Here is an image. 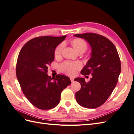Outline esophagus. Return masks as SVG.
I'll use <instances>...</instances> for the list:
<instances>
[{
  "mask_svg": "<svg viewBox=\"0 0 134 134\" xmlns=\"http://www.w3.org/2000/svg\"><path fill=\"white\" fill-rule=\"evenodd\" d=\"M70 80H71V82H74V79L73 78H70Z\"/></svg>",
  "mask_w": 134,
  "mask_h": 134,
  "instance_id": "esophagus-1",
  "label": "esophagus"
}]
</instances>
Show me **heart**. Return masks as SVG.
<instances>
[{"instance_id": "heart-1", "label": "heart", "mask_w": 134, "mask_h": 134, "mask_svg": "<svg viewBox=\"0 0 134 134\" xmlns=\"http://www.w3.org/2000/svg\"><path fill=\"white\" fill-rule=\"evenodd\" d=\"M72 46L75 50L79 52L80 51H86L87 47V44L84 40L80 38H75L71 42ZM64 44L60 43L56 47L55 50V55L56 57H59L62 54V50L63 49ZM82 67V64L78 62H65L60 65V69L63 72H65L68 75H72L75 74L76 70H78Z\"/></svg>"}]
</instances>
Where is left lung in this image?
Masks as SVG:
<instances>
[{"instance_id":"left-lung-1","label":"left lung","mask_w":134,"mask_h":134,"mask_svg":"<svg viewBox=\"0 0 134 134\" xmlns=\"http://www.w3.org/2000/svg\"><path fill=\"white\" fill-rule=\"evenodd\" d=\"M74 36L86 40L92 48L91 58L81 74H91L92 78L87 83L84 78L75 79L81 85L75 93L76 100L85 108H97L106 102L118 82L121 72L119 55L113 43L103 36L92 33Z\"/></svg>"}]
</instances>
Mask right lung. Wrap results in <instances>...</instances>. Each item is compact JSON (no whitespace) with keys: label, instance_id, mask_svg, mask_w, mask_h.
Here are the masks:
<instances>
[{"label":"right lung","instance_id":"add662e5","mask_svg":"<svg viewBox=\"0 0 134 134\" xmlns=\"http://www.w3.org/2000/svg\"><path fill=\"white\" fill-rule=\"evenodd\" d=\"M66 36H42L28 41L18 55L16 75L27 99L37 108L47 110L55 107L61 93L71 84L68 76L58 74L51 78L48 67L54 60L55 50Z\"/></svg>","mask_w":134,"mask_h":134}]
</instances>
